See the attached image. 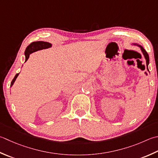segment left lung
<instances>
[{"label":"left lung","instance_id":"1","mask_svg":"<svg viewBox=\"0 0 158 158\" xmlns=\"http://www.w3.org/2000/svg\"><path fill=\"white\" fill-rule=\"evenodd\" d=\"M134 44V45H136V46H139V47L140 48L141 51H142V52H143V55L144 56L145 60H146V63H147V70H148V71H149V69H148V65H149V55H148V53L147 52V51L144 50V48L142 46L139 45V44Z\"/></svg>","mask_w":158,"mask_h":158}]
</instances>
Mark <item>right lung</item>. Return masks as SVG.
Listing matches in <instances>:
<instances>
[{"label": "right lung", "instance_id": "add662e5", "mask_svg": "<svg viewBox=\"0 0 158 158\" xmlns=\"http://www.w3.org/2000/svg\"><path fill=\"white\" fill-rule=\"evenodd\" d=\"M51 46H52V44L51 43L43 42V41L33 42L32 43H31V44L26 48V50L24 51V55H25V61H27V60L29 57V55L31 54L32 52L38 51L40 50H42V49L48 48L51 47ZM18 75H19V73L16 74L15 76L14 77V78L13 79V80H12V81L11 83V86L13 85Z\"/></svg>", "mask_w": 158, "mask_h": 158}]
</instances>
